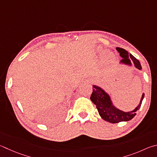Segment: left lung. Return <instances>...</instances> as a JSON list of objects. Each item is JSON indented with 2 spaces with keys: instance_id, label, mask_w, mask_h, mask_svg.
<instances>
[{
  "instance_id": "obj_1",
  "label": "left lung",
  "mask_w": 157,
  "mask_h": 157,
  "mask_svg": "<svg viewBox=\"0 0 157 157\" xmlns=\"http://www.w3.org/2000/svg\"><path fill=\"white\" fill-rule=\"evenodd\" d=\"M117 51L119 53V55L122 59L120 63L132 66L133 64L136 69L141 70L142 67L138 59H136L132 54H129L127 51L122 48L117 47ZM145 94H142L141 101L137 106L132 111L124 112L116 108L113 103L110 95L101 87L93 85V93L90 96V100L94 104L96 105L99 115L104 120L110 122V123L116 124L121 121H127L132 119L136 115V112L141 107L142 101L144 98Z\"/></svg>"
}]
</instances>
